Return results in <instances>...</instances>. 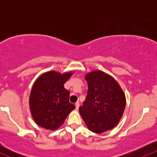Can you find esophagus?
Here are the masks:
<instances>
[{"label":"esophagus","instance_id":"obj_1","mask_svg":"<svg viewBox=\"0 0 157 157\" xmlns=\"http://www.w3.org/2000/svg\"><path fill=\"white\" fill-rule=\"evenodd\" d=\"M75 106H76V109H78L79 107H80V102H75Z\"/></svg>","mask_w":157,"mask_h":157}]
</instances>
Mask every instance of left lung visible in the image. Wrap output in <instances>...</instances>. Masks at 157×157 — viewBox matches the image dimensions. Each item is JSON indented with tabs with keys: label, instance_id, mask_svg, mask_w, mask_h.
Here are the masks:
<instances>
[{
	"label": "left lung",
	"instance_id": "obj_1",
	"mask_svg": "<svg viewBox=\"0 0 157 157\" xmlns=\"http://www.w3.org/2000/svg\"><path fill=\"white\" fill-rule=\"evenodd\" d=\"M88 93L79 111L90 131L101 134L113 128L125 111L124 91L113 77L97 70L87 73Z\"/></svg>",
	"mask_w": 157,
	"mask_h": 157
}]
</instances>
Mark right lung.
Returning a JSON list of instances; mask_svg holds the SVG:
<instances>
[{
    "label": "right lung",
    "mask_w": 157,
    "mask_h": 157,
    "mask_svg": "<svg viewBox=\"0 0 157 157\" xmlns=\"http://www.w3.org/2000/svg\"><path fill=\"white\" fill-rule=\"evenodd\" d=\"M73 71L61 74L45 72L35 80L29 96V108L37 125L48 130H56L63 124L75 109L69 102L70 93L64 88Z\"/></svg>",
    "instance_id": "add662e5"
}]
</instances>
